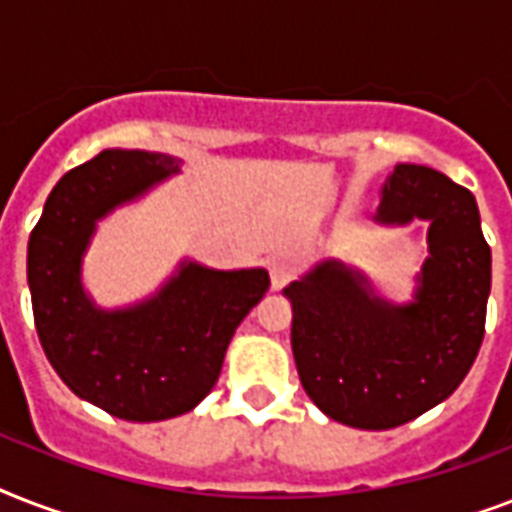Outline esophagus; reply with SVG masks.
I'll list each match as a JSON object with an SVG mask.
<instances>
[{"instance_id": "esophagus-1", "label": "esophagus", "mask_w": 512, "mask_h": 512, "mask_svg": "<svg viewBox=\"0 0 512 512\" xmlns=\"http://www.w3.org/2000/svg\"><path fill=\"white\" fill-rule=\"evenodd\" d=\"M292 279H295V263H292V260H287V257H279V260H273V263H271L273 289L287 287Z\"/></svg>"}]
</instances>
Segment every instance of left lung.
<instances>
[{
    "label": "left lung",
    "mask_w": 512,
    "mask_h": 512,
    "mask_svg": "<svg viewBox=\"0 0 512 512\" xmlns=\"http://www.w3.org/2000/svg\"><path fill=\"white\" fill-rule=\"evenodd\" d=\"M374 220H428V257L412 303L382 300L356 268L324 260L284 295L305 393L332 420L388 430L460 388L484 342L492 249L476 196L444 172L396 164Z\"/></svg>",
    "instance_id": "obj_1"
}]
</instances>
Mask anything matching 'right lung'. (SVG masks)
Listing matches in <instances>:
<instances>
[{
    "label": "right lung",
    "mask_w": 512,
    "mask_h": 512,
    "mask_svg": "<svg viewBox=\"0 0 512 512\" xmlns=\"http://www.w3.org/2000/svg\"><path fill=\"white\" fill-rule=\"evenodd\" d=\"M180 172L154 151H103L60 177L28 239L36 335L76 396L130 422L191 412L215 388L225 350L271 287L268 271H215L183 260L154 297L103 311L82 287L98 220Z\"/></svg>",
    "instance_id": "1"
}]
</instances>
